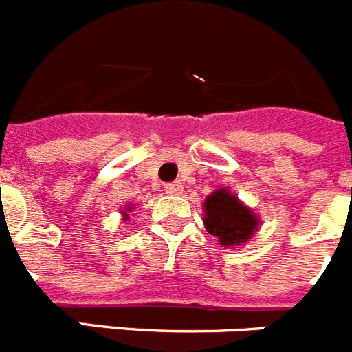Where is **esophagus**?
<instances>
[{
  "mask_svg": "<svg viewBox=\"0 0 352 352\" xmlns=\"http://www.w3.org/2000/svg\"><path fill=\"white\" fill-rule=\"evenodd\" d=\"M164 190L169 195H179L183 192V186L179 185V183H167V185L164 186Z\"/></svg>",
  "mask_w": 352,
  "mask_h": 352,
  "instance_id": "esophagus-1",
  "label": "esophagus"
}]
</instances>
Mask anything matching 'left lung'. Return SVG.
I'll return each mask as SVG.
<instances>
[{
	"instance_id": "8db88e82",
	"label": "left lung",
	"mask_w": 352,
	"mask_h": 352,
	"mask_svg": "<svg viewBox=\"0 0 352 352\" xmlns=\"http://www.w3.org/2000/svg\"><path fill=\"white\" fill-rule=\"evenodd\" d=\"M204 226L223 247H238L257 231V219L229 190H217L204 201Z\"/></svg>"
}]
</instances>
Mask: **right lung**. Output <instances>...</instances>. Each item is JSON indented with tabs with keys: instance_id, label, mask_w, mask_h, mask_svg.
Here are the masks:
<instances>
[{
	"instance_id": "1",
	"label": "right lung",
	"mask_w": 352,
	"mask_h": 352,
	"mask_svg": "<svg viewBox=\"0 0 352 352\" xmlns=\"http://www.w3.org/2000/svg\"><path fill=\"white\" fill-rule=\"evenodd\" d=\"M123 213H125V211H123Z\"/></svg>"
}]
</instances>
